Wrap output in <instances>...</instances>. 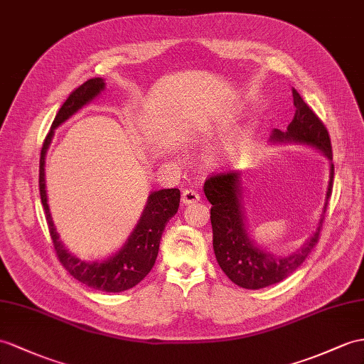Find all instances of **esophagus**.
<instances>
[{
    "instance_id": "1",
    "label": "esophagus",
    "mask_w": 364,
    "mask_h": 364,
    "mask_svg": "<svg viewBox=\"0 0 364 364\" xmlns=\"http://www.w3.org/2000/svg\"><path fill=\"white\" fill-rule=\"evenodd\" d=\"M199 200H200V196L194 190H183L182 191V203H183V205H191V203H196Z\"/></svg>"
}]
</instances>
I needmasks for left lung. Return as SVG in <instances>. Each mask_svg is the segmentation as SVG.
<instances>
[{
    "mask_svg": "<svg viewBox=\"0 0 364 364\" xmlns=\"http://www.w3.org/2000/svg\"><path fill=\"white\" fill-rule=\"evenodd\" d=\"M291 94H294V105L296 108L294 120L289 123L286 132L273 129L270 140L279 141V144L281 141H295V144L314 146L332 161L331 137L324 123L309 108V105L301 99L295 90ZM332 185L333 165L331 164L329 185H327L323 215L318 223L316 232L307 239L301 250L287 256H277L256 247L247 233L241 203V174L228 171L208 177L203 185V193L211 203L210 219L213 227V249H215L218 264L223 272L236 286L252 290L273 286L290 277L306 261L309 253L318 242L326 205L332 193Z\"/></svg>",
    "mask_w": 364,
    "mask_h": 364,
    "instance_id": "left-lung-1",
    "label": "left lung"
}]
</instances>
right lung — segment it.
I'll list each match as a JSON object with an SVG mask.
<instances>
[{
  "label": "right lung",
  "mask_w": 364,
  "mask_h": 364,
  "mask_svg": "<svg viewBox=\"0 0 364 364\" xmlns=\"http://www.w3.org/2000/svg\"><path fill=\"white\" fill-rule=\"evenodd\" d=\"M105 90V80L95 77L87 80L82 86L70 92V95L58 109L52 127L48 132L46 139L43 141L41 156H40V196L44 213H46V220L49 227L50 239L54 242V249L60 262L63 267L73 274L75 279L83 282L87 287L102 291H117L128 290L137 286L146 274L151 272L159 253V244L165 230V225L179 208L181 191L177 188H165L153 191L148 196V202L144 213L139 219L136 228L132 230L128 241L123 244L122 249L109 256L106 261L102 262H86L78 259L77 256L69 253V250L58 239V233L48 205L46 196V182H44V157L50 145V140L54 137V129L60 127L61 123L66 122L69 117L83 108L85 105L92 102L97 95Z\"/></svg>",
  "instance_id": "1"
}]
</instances>
